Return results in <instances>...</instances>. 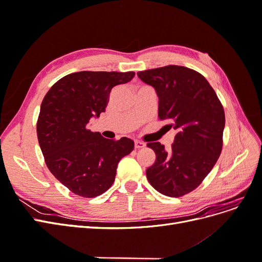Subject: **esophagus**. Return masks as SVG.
<instances>
[{
  "label": "esophagus",
  "mask_w": 262,
  "mask_h": 262,
  "mask_svg": "<svg viewBox=\"0 0 262 262\" xmlns=\"http://www.w3.org/2000/svg\"><path fill=\"white\" fill-rule=\"evenodd\" d=\"M134 146H136V148H142V147L145 146V143H144V142L136 140V141H134Z\"/></svg>",
  "instance_id": "obj_1"
}]
</instances>
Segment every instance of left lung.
<instances>
[{"label": "left lung", "instance_id": "left-lung-1", "mask_svg": "<svg viewBox=\"0 0 262 262\" xmlns=\"http://www.w3.org/2000/svg\"><path fill=\"white\" fill-rule=\"evenodd\" d=\"M138 76L154 87L158 118L177 131L171 147L147 143L156 154L146 177L158 192L181 196L191 192L208 176L223 146L225 114L205 77L180 66L141 71Z\"/></svg>", "mask_w": 262, "mask_h": 262}]
</instances>
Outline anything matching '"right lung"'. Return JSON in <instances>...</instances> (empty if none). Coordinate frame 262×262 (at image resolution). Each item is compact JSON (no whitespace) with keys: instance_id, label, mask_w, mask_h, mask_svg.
<instances>
[{"instance_id":"add662e5","label":"right lung","mask_w":262,"mask_h":262,"mask_svg":"<svg viewBox=\"0 0 262 262\" xmlns=\"http://www.w3.org/2000/svg\"><path fill=\"white\" fill-rule=\"evenodd\" d=\"M134 75L82 71L62 77L46 94L37 121L39 145L52 175L77 195L107 191L119 162L134 148L128 138L109 140L89 129L91 119L105 113L114 87Z\"/></svg>"}]
</instances>
